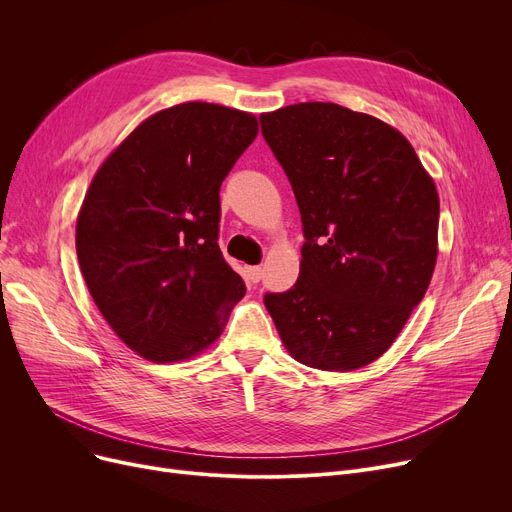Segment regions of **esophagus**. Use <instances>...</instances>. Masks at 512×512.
<instances>
[{"label":"esophagus","instance_id":"34e87169","mask_svg":"<svg viewBox=\"0 0 512 512\" xmlns=\"http://www.w3.org/2000/svg\"><path fill=\"white\" fill-rule=\"evenodd\" d=\"M245 276H247V280H249V282L257 284V282L263 278V270H261L259 265H253V267H247V270H245Z\"/></svg>","mask_w":512,"mask_h":512}]
</instances>
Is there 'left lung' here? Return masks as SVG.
<instances>
[{"label": "left lung", "mask_w": 512, "mask_h": 512, "mask_svg": "<svg viewBox=\"0 0 512 512\" xmlns=\"http://www.w3.org/2000/svg\"><path fill=\"white\" fill-rule=\"evenodd\" d=\"M259 122L305 236L299 280L263 303L294 359L359 369L388 351L432 280L436 184L398 130L348 107L297 103Z\"/></svg>", "instance_id": "left-lung-1"}]
</instances>
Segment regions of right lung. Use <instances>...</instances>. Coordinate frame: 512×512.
Wrapping results in <instances>:
<instances>
[{"mask_svg":"<svg viewBox=\"0 0 512 512\" xmlns=\"http://www.w3.org/2000/svg\"><path fill=\"white\" fill-rule=\"evenodd\" d=\"M257 130L251 114L180 103L134 128L89 186L80 272L107 324L149 361L201 353L245 297L218 245L220 186Z\"/></svg>","mask_w":512,"mask_h":512,"instance_id":"add662e5","label":"right lung"}]
</instances>
